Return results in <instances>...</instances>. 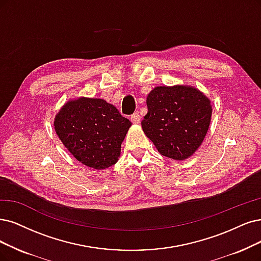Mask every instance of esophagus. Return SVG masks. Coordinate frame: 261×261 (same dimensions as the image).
Masks as SVG:
<instances>
[{
	"label": "esophagus",
	"instance_id": "obj_1",
	"mask_svg": "<svg viewBox=\"0 0 261 261\" xmlns=\"http://www.w3.org/2000/svg\"><path fill=\"white\" fill-rule=\"evenodd\" d=\"M131 121L133 123H140L141 122V116H140L139 112H136V113H133L131 115Z\"/></svg>",
	"mask_w": 261,
	"mask_h": 261
}]
</instances>
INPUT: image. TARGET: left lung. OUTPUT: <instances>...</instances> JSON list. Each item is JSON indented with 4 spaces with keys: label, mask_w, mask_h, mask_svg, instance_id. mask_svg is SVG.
Masks as SVG:
<instances>
[{
    "label": "left lung",
    "mask_w": 261,
    "mask_h": 261,
    "mask_svg": "<svg viewBox=\"0 0 261 261\" xmlns=\"http://www.w3.org/2000/svg\"><path fill=\"white\" fill-rule=\"evenodd\" d=\"M142 128L162 156L184 160L205 138L211 122L208 99L186 86L156 87L147 96Z\"/></svg>",
    "instance_id": "obj_1"
}]
</instances>
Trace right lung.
<instances>
[{
    "label": "right lung",
    "mask_w": 261,
    "mask_h": 261,
    "mask_svg": "<svg viewBox=\"0 0 261 261\" xmlns=\"http://www.w3.org/2000/svg\"><path fill=\"white\" fill-rule=\"evenodd\" d=\"M131 121L102 99L67 102L55 119L63 145L83 165L96 170L118 161L121 143Z\"/></svg>",
    "instance_id": "right-lung-1"
}]
</instances>
